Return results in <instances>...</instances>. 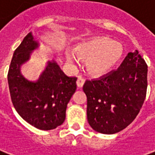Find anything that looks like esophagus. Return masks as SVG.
<instances>
[{"label":"esophagus","mask_w":155,"mask_h":155,"mask_svg":"<svg viewBox=\"0 0 155 155\" xmlns=\"http://www.w3.org/2000/svg\"><path fill=\"white\" fill-rule=\"evenodd\" d=\"M84 78H81V77H79L78 78L77 81H76V84H77V86L79 88H81V87H83L84 84Z\"/></svg>","instance_id":"esophagus-1"}]
</instances>
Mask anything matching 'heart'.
I'll use <instances>...</instances> for the list:
<instances>
[{"label": "heart", "instance_id": "obj_1", "mask_svg": "<svg viewBox=\"0 0 155 155\" xmlns=\"http://www.w3.org/2000/svg\"><path fill=\"white\" fill-rule=\"evenodd\" d=\"M79 57L87 60L88 71L93 75H102L109 71L118 62L122 55L120 43L108 38H97L78 46ZM69 62L74 63L76 59L71 52L66 53Z\"/></svg>", "mask_w": 155, "mask_h": 155}]
</instances>
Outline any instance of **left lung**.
<instances>
[{"mask_svg":"<svg viewBox=\"0 0 155 155\" xmlns=\"http://www.w3.org/2000/svg\"><path fill=\"white\" fill-rule=\"evenodd\" d=\"M147 72V64L136 50L117 70L85 81L87 119L94 130L115 134L135 120L146 96Z\"/></svg>","mask_w":155,"mask_h":155,"instance_id":"left-lung-1","label":"left lung"}]
</instances>
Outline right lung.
<instances>
[{
  "mask_svg": "<svg viewBox=\"0 0 155 155\" xmlns=\"http://www.w3.org/2000/svg\"><path fill=\"white\" fill-rule=\"evenodd\" d=\"M38 47L29 33L15 51L8 72L9 89L12 104L25 121L40 130H52L66 119V107L75 92L77 78L69 77L55 61H48L38 81L26 79L20 66Z\"/></svg>",
  "mask_w": 155,
  "mask_h": 155,
  "instance_id": "add662e5",
  "label": "right lung"
}]
</instances>
